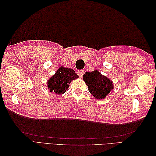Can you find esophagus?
<instances>
[{
	"label": "esophagus",
	"instance_id": "esophagus-1",
	"mask_svg": "<svg viewBox=\"0 0 156 156\" xmlns=\"http://www.w3.org/2000/svg\"><path fill=\"white\" fill-rule=\"evenodd\" d=\"M84 73V70H79V71H77V74H78V75H79L80 77H83Z\"/></svg>",
	"mask_w": 156,
	"mask_h": 156
}]
</instances>
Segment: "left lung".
<instances>
[{"instance_id": "1", "label": "left lung", "mask_w": 156, "mask_h": 156, "mask_svg": "<svg viewBox=\"0 0 156 156\" xmlns=\"http://www.w3.org/2000/svg\"><path fill=\"white\" fill-rule=\"evenodd\" d=\"M84 81L88 86V91L96 100H103L114 88L112 80L102 75L98 69L83 75Z\"/></svg>"}]
</instances>
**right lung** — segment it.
Masks as SVG:
<instances>
[{"label": "right lung", "instance_id": "1", "mask_svg": "<svg viewBox=\"0 0 156 156\" xmlns=\"http://www.w3.org/2000/svg\"><path fill=\"white\" fill-rule=\"evenodd\" d=\"M79 77L73 69L60 66L47 82V87L51 92L63 94L68 90L69 84Z\"/></svg>", "mask_w": 156, "mask_h": 156}]
</instances>
